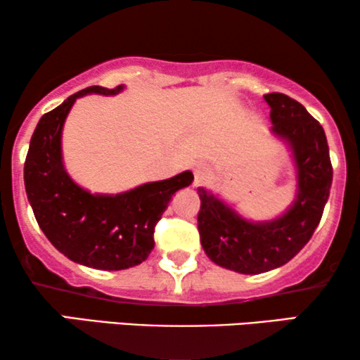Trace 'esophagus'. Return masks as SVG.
<instances>
[{
	"instance_id": "1",
	"label": "esophagus",
	"mask_w": 360,
	"mask_h": 360,
	"mask_svg": "<svg viewBox=\"0 0 360 360\" xmlns=\"http://www.w3.org/2000/svg\"><path fill=\"white\" fill-rule=\"evenodd\" d=\"M210 176V170L206 169L205 165H198L195 167V185H201L208 180Z\"/></svg>"
}]
</instances>
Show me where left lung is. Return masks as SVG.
I'll list each match as a JSON object with an SVG mask.
<instances>
[{
	"instance_id": "obj_1",
	"label": "left lung",
	"mask_w": 360,
	"mask_h": 360,
	"mask_svg": "<svg viewBox=\"0 0 360 360\" xmlns=\"http://www.w3.org/2000/svg\"><path fill=\"white\" fill-rule=\"evenodd\" d=\"M272 136L288 147L297 188L292 205L267 221L245 218L219 195L198 188V231L211 262L238 274L257 275L282 267L302 250L318 228L333 184L323 126L307 108L282 93H269Z\"/></svg>"
}]
</instances>
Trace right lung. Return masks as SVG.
<instances>
[{
	"label": "right lung",
	"mask_w": 360,
	"mask_h": 360,
	"mask_svg": "<svg viewBox=\"0 0 360 360\" xmlns=\"http://www.w3.org/2000/svg\"><path fill=\"white\" fill-rule=\"evenodd\" d=\"M122 90L124 85L115 90L85 88L44 115L24 164V186L39 228L67 259L98 270H124L144 262L154 249L157 221L172 196L193 181V174L185 170L172 179L110 195L91 193L68 175L62 132L73 103L93 93L112 96Z\"/></svg>",
	"instance_id": "add662e5"
}]
</instances>
